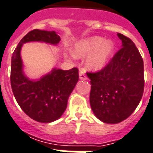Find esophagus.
Instances as JSON below:
<instances>
[{
  "label": "esophagus",
  "mask_w": 153,
  "mask_h": 153,
  "mask_svg": "<svg viewBox=\"0 0 153 153\" xmlns=\"http://www.w3.org/2000/svg\"><path fill=\"white\" fill-rule=\"evenodd\" d=\"M79 78H80V80H83V81H85V80L87 79V77H86V76L85 75V73H84L82 71H80V73H79Z\"/></svg>",
  "instance_id": "obj_1"
}]
</instances>
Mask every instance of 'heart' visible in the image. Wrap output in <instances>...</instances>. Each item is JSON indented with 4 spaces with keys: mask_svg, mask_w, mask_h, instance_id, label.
Returning <instances> with one entry per match:
<instances>
[{
    "mask_svg": "<svg viewBox=\"0 0 153 153\" xmlns=\"http://www.w3.org/2000/svg\"><path fill=\"white\" fill-rule=\"evenodd\" d=\"M114 44L111 39L92 36L76 42L72 48L75 57L85 59V68L89 71H99L109 63L114 53Z\"/></svg>",
    "mask_w": 153,
    "mask_h": 153,
    "instance_id": "heart-1",
    "label": "heart"
}]
</instances>
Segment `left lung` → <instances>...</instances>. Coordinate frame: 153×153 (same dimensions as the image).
<instances>
[{"label": "left lung", "mask_w": 153, "mask_h": 153, "mask_svg": "<svg viewBox=\"0 0 153 153\" xmlns=\"http://www.w3.org/2000/svg\"><path fill=\"white\" fill-rule=\"evenodd\" d=\"M121 49L109 64L91 80L90 104L96 117L105 123H118L133 114L140 102L144 89L143 60L134 43L118 33Z\"/></svg>", "instance_id": "8db88e82"}]
</instances>
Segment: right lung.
Masks as SVG:
<instances>
[{
	"instance_id": "obj_1",
	"label": "right lung",
	"mask_w": 153,
	"mask_h": 153,
	"mask_svg": "<svg viewBox=\"0 0 153 153\" xmlns=\"http://www.w3.org/2000/svg\"><path fill=\"white\" fill-rule=\"evenodd\" d=\"M60 40L55 31L33 30L20 40L11 57L10 84L15 98L28 116L40 123L53 122L63 114L79 80L78 69L64 71L53 68L40 78L31 79L25 73L20 52L26 43L40 42L56 46Z\"/></svg>"
}]
</instances>
